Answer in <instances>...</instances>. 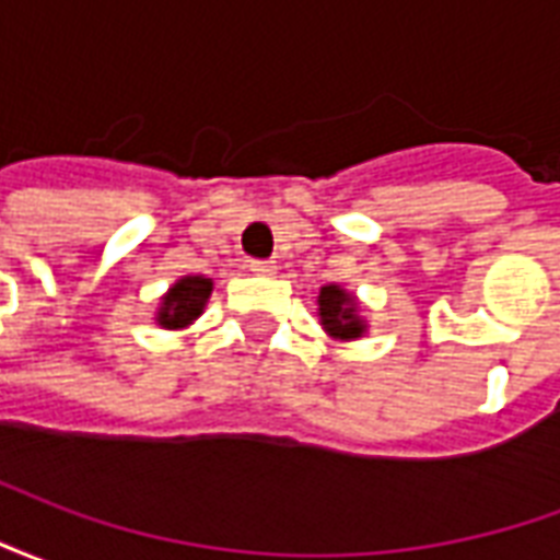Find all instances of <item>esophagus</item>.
<instances>
[{"mask_svg": "<svg viewBox=\"0 0 560 560\" xmlns=\"http://www.w3.org/2000/svg\"><path fill=\"white\" fill-rule=\"evenodd\" d=\"M248 269L255 276H272L276 272V260H248Z\"/></svg>", "mask_w": 560, "mask_h": 560, "instance_id": "1", "label": "esophagus"}]
</instances>
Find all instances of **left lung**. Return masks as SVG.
I'll return each instance as SVG.
<instances>
[{"label":"left lung","instance_id":"8db88e82","mask_svg":"<svg viewBox=\"0 0 560 560\" xmlns=\"http://www.w3.org/2000/svg\"><path fill=\"white\" fill-rule=\"evenodd\" d=\"M317 305H320V324L327 327L329 336H336V339H360L363 336L365 327L357 317V303L341 288H336V284L320 288Z\"/></svg>","mask_w":560,"mask_h":560}]
</instances>
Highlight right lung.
<instances>
[{"instance_id":"obj_1","label":"right lung","mask_w":560,"mask_h":560,"mask_svg":"<svg viewBox=\"0 0 560 560\" xmlns=\"http://www.w3.org/2000/svg\"><path fill=\"white\" fill-rule=\"evenodd\" d=\"M209 291H212V281L200 279V276H188V279H179L171 288V293L164 296V305L159 312L161 327H185L191 324L200 312H203V303H207Z\"/></svg>"}]
</instances>
